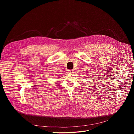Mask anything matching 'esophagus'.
Here are the masks:
<instances>
[{"instance_id":"obj_1","label":"esophagus","mask_w":134,"mask_h":134,"mask_svg":"<svg viewBox=\"0 0 134 134\" xmlns=\"http://www.w3.org/2000/svg\"><path fill=\"white\" fill-rule=\"evenodd\" d=\"M69 71V72L70 73V74H72V73H74V69H71V70H68Z\"/></svg>"}]
</instances>
